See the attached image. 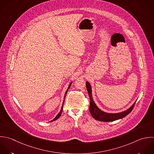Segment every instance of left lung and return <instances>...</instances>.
<instances>
[{
    "label": "left lung",
    "instance_id": "1",
    "mask_svg": "<svg viewBox=\"0 0 154 154\" xmlns=\"http://www.w3.org/2000/svg\"><path fill=\"white\" fill-rule=\"evenodd\" d=\"M87 91L90 98V107L89 112L92 115V116L96 120L102 121V122H112L114 121H116L120 119H122L128 115L134 108L136 102L128 109L126 110L119 112V113H107L102 111L100 109L98 106L95 103L93 98H92V87L90 83L88 82H86Z\"/></svg>",
    "mask_w": 154,
    "mask_h": 154
}]
</instances>
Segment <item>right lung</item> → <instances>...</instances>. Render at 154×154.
Here are the masks:
<instances>
[{
  "mask_svg": "<svg viewBox=\"0 0 154 154\" xmlns=\"http://www.w3.org/2000/svg\"><path fill=\"white\" fill-rule=\"evenodd\" d=\"M72 83V82H71L69 84V86H68V89H67V90H66V92H65V96H64V100H65V97H66V94H67V92H68V89H69V88H70V86H71V84ZM64 100H63V104H62V107H61V109H60V112H59V113L56 115V116L51 121H56V120H57L60 116V115H61V113H62V110H63V103H64Z\"/></svg>",
  "mask_w": 154,
  "mask_h": 154,
  "instance_id": "add662e5",
  "label": "right lung"
}]
</instances>
